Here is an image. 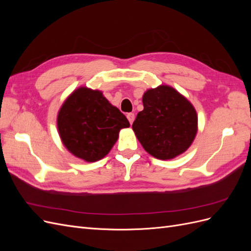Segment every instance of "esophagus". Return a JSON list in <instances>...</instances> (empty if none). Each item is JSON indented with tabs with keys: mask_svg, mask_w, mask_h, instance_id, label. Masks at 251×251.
Returning a JSON list of instances; mask_svg holds the SVG:
<instances>
[{
	"mask_svg": "<svg viewBox=\"0 0 251 251\" xmlns=\"http://www.w3.org/2000/svg\"><path fill=\"white\" fill-rule=\"evenodd\" d=\"M126 117H127L128 121H130V124L132 125L134 119H135V114H134V113H127V114H126Z\"/></svg>",
	"mask_w": 251,
	"mask_h": 251,
	"instance_id": "obj_1",
	"label": "esophagus"
}]
</instances>
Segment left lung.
Masks as SVG:
<instances>
[{
	"instance_id": "left-lung-1",
	"label": "left lung",
	"mask_w": 251,
	"mask_h": 251,
	"mask_svg": "<svg viewBox=\"0 0 251 251\" xmlns=\"http://www.w3.org/2000/svg\"><path fill=\"white\" fill-rule=\"evenodd\" d=\"M143 110L133 123V131L149 154L169 160L191 147L198 117L194 105L178 91L161 85L142 96Z\"/></svg>"
}]
</instances>
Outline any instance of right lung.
<instances>
[{
    "label": "right lung",
    "mask_w": 251,
    "mask_h": 251,
    "mask_svg": "<svg viewBox=\"0 0 251 251\" xmlns=\"http://www.w3.org/2000/svg\"><path fill=\"white\" fill-rule=\"evenodd\" d=\"M130 126L126 117L100 91L78 88L67 98L57 116L64 146L77 158L95 162L108 155L119 131Z\"/></svg>",
    "instance_id": "obj_1"
}]
</instances>
